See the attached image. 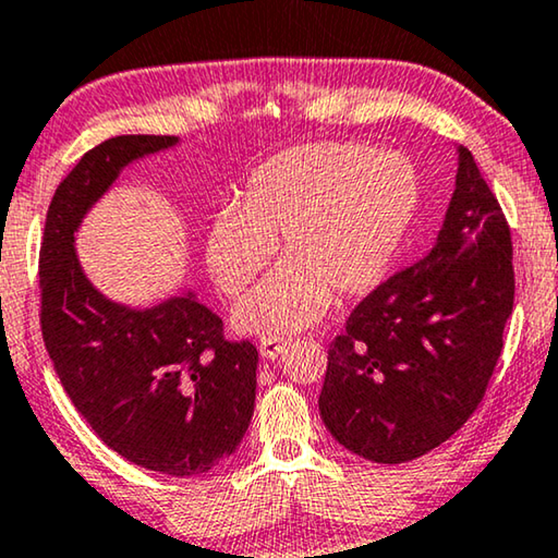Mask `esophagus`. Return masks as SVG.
I'll list each match as a JSON object with an SVG mask.
<instances>
[{
  "instance_id": "34e87169",
  "label": "esophagus",
  "mask_w": 558,
  "mask_h": 558,
  "mask_svg": "<svg viewBox=\"0 0 558 558\" xmlns=\"http://www.w3.org/2000/svg\"><path fill=\"white\" fill-rule=\"evenodd\" d=\"M288 339H280V336H265V339L260 341V356L265 359H276L280 356L282 351L288 349Z\"/></svg>"
}]
</instances>
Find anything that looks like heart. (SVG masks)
<instances>
[{"label":"heart","instance_id":"b5f03b06","mask_svg":"<svg viewBox=\"0 0 558 558\" xmlns=\"http://www.w3.org/2000/svg\"><path fill=\"white\" fill-rule=\"evenodd\" d=\"M420 204L404 154L324 141L263 163L211 219L207 268L225 295L255 280L278 242L280 265L234 308L242 333L278 336L316 324L336 298H356L387 276Z\"/></svg>","mask_w":558,"mask_h":558}]
</instances>
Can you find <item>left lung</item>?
<instances>
[{"label":"left lung","instance_id":"left-lung-1","mask_svg":"<svg viewBox=\"0 0 558 558\" xmlns=\"http://www.w3.org/2000/svg\"><path fill=\"white\" fill-rule=\"evenodd\" d=\"M513 293L511 227L460 146L433 250L374 288L331 341L318 397L328 433L384 465L442 445L483 402Z\"/></svg>","mask_w":558,"mask_h":558}]
</instances>
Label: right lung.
<instances>
[{"label":"right lung","mask_w":558,"mask_h":558,"mask_svg":"<svg viewBox=\"0 0 558 558\" xmlns=\"http://www.w3.org/2000/svg\"><path fill=\"white\" fill-rule=\"evenodd\" d=\"M174 136H116L75 163L50 202L40 247V328L60 384L104 442L171 477L230 458L255 412L257 349L227 341L194 295L125 308L100 295L75 257L85 211L123 167Z\"/></svg>","instance_id":"right-lung-1"}]
</instances>
